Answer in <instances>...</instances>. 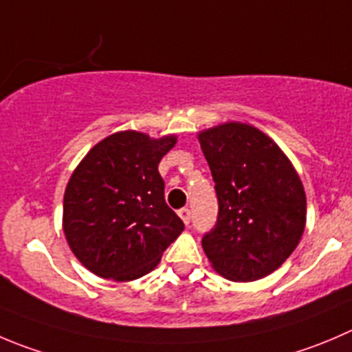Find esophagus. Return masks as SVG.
Masks as SVG:
<instances>
[{
	"label": "esophagus",
	"instance_id": "34e87169",
	"mask_svg": "<svg viewBox=\"0 0 352 352\" xmlns=\"http://www.w3.org/2000/svg\"><path fill=\"white\" fill-rule=\"evenodd\" d=\"M178 216L182 217V221H183V223H185V224H188L190 219H192V212H190L188 207H183V209H179V210H178Z\"/></svg>",
	"mask_w": 352,
	"mask_h": 352
}]
</instances>
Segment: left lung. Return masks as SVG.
Returning <instances> with one entry per match:
<instances>
[{"label": "left lung", "mask_w": 352, "mask_h": 352, "mask_svg": "<svg viewBox=\"0 0 352 352\" xmlns=\"http://www.w3.org/2000/svg\"><path fill=\"white\" fill-rule=\"evenodd\" d=\"M216 183V228L202 239L210 266L232 282H256L278 270L306 228V192L296 167L250 124L199 133Z\"/></svg>", "instance_id": "1"}]
</instances>
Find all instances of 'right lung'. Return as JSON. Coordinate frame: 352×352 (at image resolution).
<instances>
[{
  "instance_id": "add662e5",
  "label": "right lung",
  "mask_w": 352,
  "mask_h": 352,
  "mask_svg": "<svg viewBox=\"0 0 352 352\" xmlns=\"http://www.w3.org/2000/svg\"><path fill=\"white\" fill-rule=\"evenodd\" d=\"M176 142V135L117 131L74 169L63 195L62 228L74 256L96 276L142 278L185 228L167 207L159 174V162Z\"/></svg>"
}]
</instances>
